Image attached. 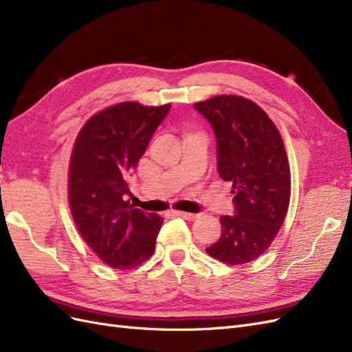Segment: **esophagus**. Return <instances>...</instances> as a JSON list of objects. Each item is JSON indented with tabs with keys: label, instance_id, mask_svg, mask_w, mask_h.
Returning a JSON list of instances; mask_svg holds the SVG:
<instances>
[{
	"label": "esophagus",
	"instance_id": "34e87169",
	"mask_svg": "<svg viewBox=\"0 0 352 352\" xmlns=\"http://www.w3.org/2000/svg\"><path fill=\"white\" fill-rule=\"evenodd\" d=\"M175 214L179 217H184L186 220H195L198 219V214H194V212H186V211H175Z\"/></svg>",
	"mask_w": 352,
	"mask_h": 352
}]
</instances>
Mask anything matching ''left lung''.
Instances as JSON below:
<instances>
[{
    "instance_id": "left-lung-1",
    "label": "left lung",
    "mask_w": 352,
    "mask_h": 352,
    "mask_svg": "<svg viewBox=\"0 0 352 352\" xmlns=\"http://www.w3.org/2000/svg\"><path fill=\"white\" fill-rule=\"evenodd\" d=\"M214 131L217 172L232 182L235 216H221V235L207 254L229 265L245 264L270 247L291 198V172L278 127L257 104L219 95L194 104Z\"/></svg>"
}]
</instances>
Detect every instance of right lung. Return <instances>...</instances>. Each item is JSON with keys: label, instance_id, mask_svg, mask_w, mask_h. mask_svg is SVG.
Instances as JSON below:
<instances>
[{"label": "right lung", "instance_id": "1", "mask_svg": "<svg viewBox=\"0 0 352 352\" xmlns=\"http://www.w3.org/2000/svg\"><path fill=\"white\" fill-rule=\"evenodd\" d=\"M172 105L120 102L83 124L69 168L74 223L91 250L113 269H133L155 250L163 219L129 204L127 177Z\"/></svg>", "mask_w": 352, "mask_h": 352}]
</instances>
